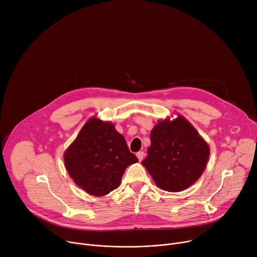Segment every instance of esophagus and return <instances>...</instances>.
I'll return each mask as SVG.
<instances>
[{"mask_svg": "<svg viewBox=\"0 0 257 257\" xmlns=\"http://www.w3.org/2000/svg\"><path fill=\"white\" fill-rule=\"evenodd\" d=\"M136 157H137V159L141 162L142 160H143V157H144V153L143 152H138L137 154H136Z\"/></svg>", "mask_w": 257, "mask_h": 257, "instance_id": "34e87169", "label": "esophagus"}]
</instances>
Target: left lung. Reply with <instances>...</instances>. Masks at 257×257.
<instances>
[{
    "label": "left lung",
    "mask_w": 257,
    "mask_h": 257,
    "mask_svg": "<svg viewBox=\"0 0 257 257\" xmlns=\"http://www.w3.org/2000/svg\"><path fill=\"white\" fill-rule=\"evenodd\" d=\"M151 141L148 157L141 164L161 189L179 192L199 179L209 149L185 118L159 122L152 130Z\"/></svg>",
    "instance_id": "1"
}]
</instances>
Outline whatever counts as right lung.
I'll use <instances>...</instances> for the list:
<instances>
[{"mask_svg": "<svg viewBox=\"0 0 257 257\" xmlns=\"http://www.w3.org/2000/svg\"><path fill=\"white\" fill-rule=\"evenodd\" d=\"M64 161L80 188L102 196L119 187L126 168L138 159L113 124L91 118L66 151Z\"/></svg>", "mask_w": 257, "mask_h": 257, "instance_id": "right-lung-1", "label": "right lung"}]
</instances>
